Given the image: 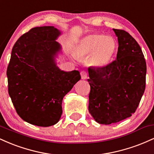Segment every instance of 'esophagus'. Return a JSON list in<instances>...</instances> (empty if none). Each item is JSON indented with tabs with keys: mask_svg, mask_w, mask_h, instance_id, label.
Returning <instances> with one entry per match:
<instances>
[{
	"mask_svg": "<svg viewBox=\"0 0 154 154\" xmlns=\"http://www.w3.org/2000/svg\"><path fill=\"white\" fill-rule=\"evenodd\" d=\"M81 75V78L82 79H86L88 77V73L85 71H82L80 72Z\"/></svg>",
	"mask_w": 154,
	"mask_h": 154,
	"instance_id": "1",
	"label": "esophagus"
}]
</instances>
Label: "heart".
<instances>
[{
	"mask_svg": "<svg viewBox=\"0 0 154 154\" xmlns=\"http://www.w3.org/2000/svg\"><path fill=\"white\" fill-rule=\"evenodd\" d=\"M116 51V43L110 36L93 33L83 38L75 47L77 57L90 56V62L97 68H103L111 62Z\"/></svg>",
	"mask_w": 154,
	"mask_h": 154,
	"instance_id": "heart-1",
	"label": "heart"
}]
</instances>
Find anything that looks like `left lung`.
Instances as JSON below:
<instances>
[{"label":"left lung","instance_id":"obj_1","mask_svg":"<svg viewBox=\"0 0 154 154\" xmlns=\"http://www.w3.org/2000/svg\"><path fill=\"white\" fill-rule=\"evenodd\" d=\"M113 30L119 43L116 59L103 68H88V110L102 125L131 116L146 88V63L139 44L128 32Z\"/></svg>","mask_w":154,"mask_h":154}]
</instances>
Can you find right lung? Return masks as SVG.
Listing matches in <instances>:
<instances>
[{
    "mask_svg": "<svg viewBox=\"0 0 154 154\" xmlns=\"http://www.w3.org/2000/svg\"><path fill=\"white\" fill-rule=\"evenodd\" d=\"M60 35L52 26L31 29L16 42L7 68L8 94L16 111L36 126L59 121L63 98L81 79L77 70L64 72L56 66Z\"/></svg>",
    "mask_w": 154,
    "mask_h": 154,
    "instance_id": "1",
    "label": "right lung"
}]
</instances>
